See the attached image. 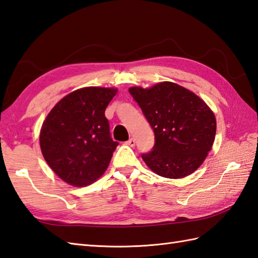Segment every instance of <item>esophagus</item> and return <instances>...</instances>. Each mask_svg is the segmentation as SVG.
Listing matches in <instances>:
<instances>
[{
	"instance_id": "1",
	"label": "esophagus",
	"mask_w": 258,
	"mask_h": 258,
	"mask_svg": "<svg viewBox=\"0 0 258 258\" xmlns=\"http://www.w3.org/2000/svg\"><path fill=\"white\" fill-rule=\"evenodd\" d=\"M127 145L130 146V147H135L136 145V140L134 138H130L128 141H127Z\"/></svg>"
}]
</instances>
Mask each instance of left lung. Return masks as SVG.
Masks as SVG:
<instances>
[{"label": "left lung", "instance_id": "left-lung-1", "mask_svg": "<svg viewBox=\"0 0 258 258\" xmlns=\"http://www.w3.org/2000/svg\"><path fill=\"white\" fill-rule=\"evenodd\" d=\"M129 93L154 133V146L141 157L154 173L180 179L203 163L215 139L216 120L209 106L192 91L171 82Z\"/></svg>", "mask_w": 258, "mask_h": 258}]
</instances>
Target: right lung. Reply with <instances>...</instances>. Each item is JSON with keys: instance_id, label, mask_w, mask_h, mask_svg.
I'll list each match as a JSON object with an SVG mask.
<instances>
[{"instance_id": "obj_1", "label": "right lung", "mask_w": 258, "mask_h": 258, "mask_svg": "<svg viewBox=\"0 0 258 258\" xmlns=\"http://www.w3.org/2000/svg\"><path fill=\"white\" fill-rule=\"evenodd\" d=\"M114 88L85 87L59 100L43 122L45 161L66 183L86 186L104 174L118 146L105 116Z\"/></svg>"}]
</instances>
